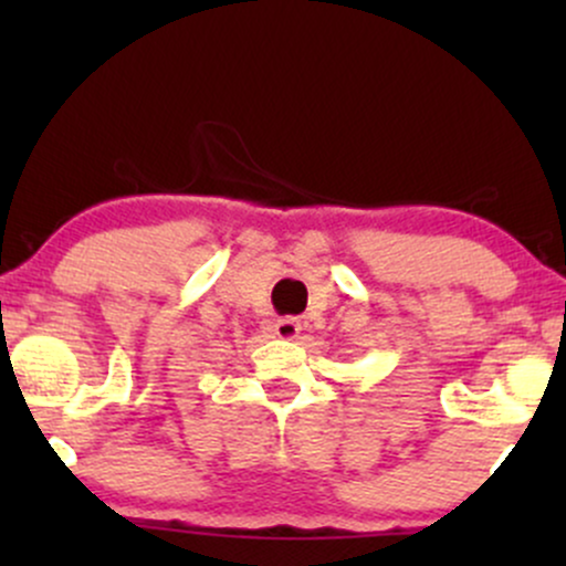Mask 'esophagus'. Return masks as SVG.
<instances>
[{"label": "esophagus", "mask_w": 566, "mask_h": 566, "mask_svg": "<svg viewBox=\"0 0 566 566\" xmlns=\"http://www.w3.org/2000/svg\"><path fill=\"white\" fill-rule=\"evenodd\" d=\"M274 335L279 340H295V337L301 335V322L292 319V316H284V319H279L274 324Z\"/></svg>", "instance_id": "esophagus-1"}]
</instances>
